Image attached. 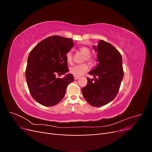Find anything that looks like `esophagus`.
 I'll list each match as a JSON object with an SVG mask.
<instances>
[{"label":"esophagus","instance_id":"34e87169","mask_svg":"<svg viewBox=\"0 0 152 152\" xmlns=\"http://www.w3.org/2000/svg\"><path fill=\"white\" fill-rule=\"evenodd\" d=\"M80 77V76H77V75H74V79L75 80H77Z\"/></svg>","mask_w":152,"mask_h":152}]
</instances>
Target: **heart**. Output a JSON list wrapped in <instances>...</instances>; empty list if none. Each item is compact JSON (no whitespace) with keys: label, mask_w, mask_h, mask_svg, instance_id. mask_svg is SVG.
Returning <instances> with one entry per match:
<instances>
[{"label":"heart","mask_w":152,"mask_h":152,"mask_svg":"<svg viewBox=\"0 0 152 152\" xmlns=\"http://www.w3.org/2000/svg\"><path fill=\"white\" fill-rule=\"evenodd\" d=\"M79 51L82 54L84 55V60L88 61L90 63H94L95 62V59L93 56H90L91 50L87 47H81L79 48ZM65 59L68 64L71 65L73 61V55L71 51H68L65 54ZM89 70V66L86 63L81 64V65H77L75 66H72L70 69V72L72 74L74 75L79 76L82 74H84Z\"/></svg>","instance_id":"b5f03b06"}]
</instances>
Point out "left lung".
I'll use <instances>...</instances> for the list:
<instances>
[{
    "label": "left lung",
    "mask_w": 152,
    "mask_h": 152,
    "mask_svg": "<svg viewBox=\"0 0 152 152\" xmlns=\"http://www.w3.org/2000/svg\"><path fill=\"white\" fill-rule=\"evenodd\" d=\"M97 66L89 74L87 84L82 89L84 98L93 107H99L111 102L116 97L124 77L122 58L113 45L100 40L97 47Z\"/></svg>",
    "instance_id": "obj_1"
}]
</instances>
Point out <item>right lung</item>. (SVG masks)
<instances>
[{
  "label": "right lung",
  "mask_w": 152,
  "mask_h": 152,
  "mask_svg": "<svg viewBox=\"0 0 152 152\" xmlns=\"http://www.w3.org/2000/svg\"><path fill=\"white\" fill-rule=\"evenodd\" d=\"M73 45L72 39L53 35L40 41L30 51L26 80L32 98L40 104H57L65 96L68 85L74 80L72 74L62 79L56 76L68 72L65 54Z\"/></svg>",
  "instance_id": "1"
}]
</instances>
